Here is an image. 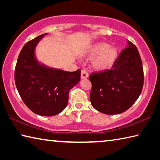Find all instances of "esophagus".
Instances as JSON below:
<instances>
[{
	"mask_svg": "<svg viewBox=\"0 0 160 160\" xmlns=\"http://www.w3.org/2000/svg\"><path fill=\"white\" fill-rule=\"evenodd\" d=\"M88 78V73L85 70H81V79H87Z\"/></svg>",
	"mask_w": 160,
	"mask_h": 160,
	"instance_id": "1",
	"label": "esophagus"
}]
</instances>
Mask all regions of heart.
<instances>
[{"instance_id": "1", "label": "heart", "mask_w": 160, "mask_h": 160, "mask_svg": "<svg viewBox=\"0 0 160 160\" xmlns=\"http://www.w3.org/2000/svg\"><path fill=\"white\" fill-rule=\"evenodd\" d=\"M91 56H96L92 61L94 69L107 70L110 69L115 63L118 56V51L114 47H109L107 43H97L90 50Z\"/></svg>"}]
</instances>
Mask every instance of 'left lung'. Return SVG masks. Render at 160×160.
<instances>
[{"label":"left lung","mask_w":160,"mask_h":160,"mask_svg":"<svg viewBox=\"0 0 160 160\" xmlns=\"http://www.w3.org/2000/svg\"><path fill=\"white\" fill-rule=\"evenodd\" d=\"M118 56L112 68L92 72L90 102L105 114L113 115L128 110L141 93L144 73L138 50L131 42Z\"/></svg>","instance_id":"8db88e82"}]
</instances>
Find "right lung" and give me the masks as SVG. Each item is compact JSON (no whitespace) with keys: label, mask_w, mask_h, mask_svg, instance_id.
<instances>
[{"label":"right lung","mask_w":160,"mask_h":160,"mask_svg":"<svg viewBox=\"0 0 160 160\" xmlns=\"http://www.w3.org/2000/svg\"><path fill=\"white\" fill-rule=\"evenodd\" d=\"M47 34L28 42L22 48L15 66V82L22 99L32 112L52 116L66 107L70 90L80 80V70L67 72L50 68L36 60L34 48Z\"/></svg>","instance_id":"add662e5"}]
</instances>
